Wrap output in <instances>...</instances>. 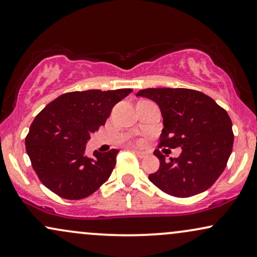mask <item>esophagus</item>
Here are the masks:
<instances>
[{"label":"esophagus","instance_id":"34e87169","mask_svg":"<svg viewBox=\"0 0 257 257\" xmlns=\"http://www.w3.org/2000/svg\"><path fill=\"white\" fill-rule=\"evenodd\" d=\"M132 151H134V153L141 158H143V157L148 156V155H149V153H147V151H141V150H138V149H135V148L132 149Z\"/></svg>","mask_w":257,"mask_h":257}]
</instances>
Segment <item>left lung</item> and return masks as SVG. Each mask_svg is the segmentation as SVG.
<instances>
[{"label": "left lung", "mask_w": 257, "mask_h": 257, "mask_svg": "<svg viewBox=\"0 0 257 257\" xmlns=\"http://www.w3.org/2000/svg\"><path fill=\"white\" fill-rule=\"evenodd\" d=\"M137 96L148 97L160 107L163 130L160 147L181 148L177 158L155 156L160 168L149 180L161 191L177 198L205 192L225 169L233 145L229 114L212 97L185 88H148Z\"/></svg>", "instance_id": "obj_1"}]
</instances>
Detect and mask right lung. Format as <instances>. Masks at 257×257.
Returning <instances> with one entry per match:
<instances>
[{"mask_svg":"<svg viewBox=\"0 0 257 257\" xmlns=\"http://www.w3.org/2000/svg\"><path fill=\"white\" fill-rule=\"evenodd\" d=\"M132 89H90L63 94L50 102L32 122L26 151L46 188L69 200L93 194L108 180L119 150L94 151L85 156L90 134L104 125L114 104Z\"/></svg>","mask_w":257,"mask_h":257,"instance_id":"right-lung-1","label":"right lung"}]
</instances>
